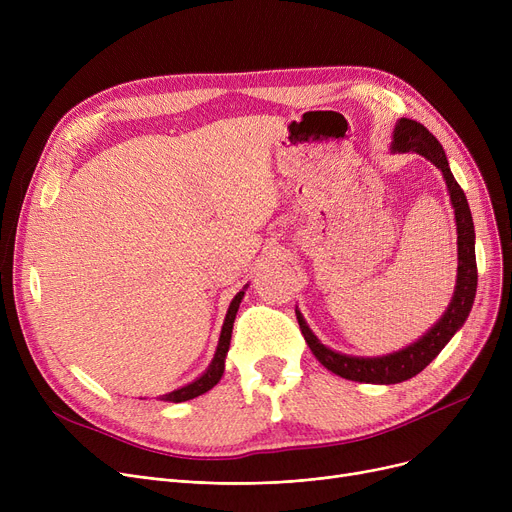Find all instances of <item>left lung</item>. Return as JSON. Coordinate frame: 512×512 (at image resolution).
Listing matches in <instances>:
<instances>
[{
  "label": "left lung",
  "instance_id": "left-lung-1",
  "mask_svg": "<svg viewBox=\"0 0 512 512\" xmlns=\"http://www.w3.org/2000/svg\"><path fill=\"white\" fill-rule=\"evenodd\" d=\"M390 149L392 153L411 151L425 157L429 164H434L442 172L446 180V188H448L450 203L454 209V220H456V245H459L456 286H454V294L448 309L419 340H415L405 348H400V351H394L382 357H353V355L332 351L330 346L321 344V340L307 326L303 313L297 309V319H299L301 332L305 336V342L309 344L311 353L321 365H324L328 371L340 375L344 380H353L361 384H386V386L415 378L419 371H423L440 355L442 348L467 321L475 301V290H477L475 228H473L471 209L463 188L454 180L450 172L448 157L442 145L423 124L409 118H400L392 132Z\"/></svg>",
  "mask_w": 512,
  "mask_h": 512
}]
</instances>
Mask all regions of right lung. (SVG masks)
Listing matches in <instances>:
<instances>
[{
  "label": "right lung",
  "mask_w": 512,
  "mask_h": 512,
  "mask_svg": "<svg viewBox=\"0 0 512 512\" xmlns=\"http://www.w3.org/2000/svg\"><path fill=\"white\" fill-rule=\"evenodd\" d=\"M247 286H249V284H247ZM247 286L242 288L240 292H236V297L232 299V303H230V307H228V313H226V319H224V326H222V332H220V340H218V348H215V355H213L209 367L199 375L197 380H193L191 384H186V386H182V388H176L174 392L161 394L159 400H168V402H184V400H191V398H197V396L205 394L207 390H211L215 384H218V382L222 380L224 369H226V355H228L230 340H232V326H234V319H236L240 301H242V297H245Z\"/></svg>",
  "instance_id": "right-lung-1"
}]
</instances>
